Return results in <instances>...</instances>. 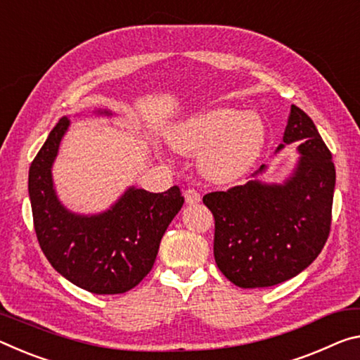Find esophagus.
Returning <instances> with one entry per match:
<instances>
[{"label":"esophagus","mask_w":360,"mask_h":360,"mask_svg":"<svg viewBox=\"0 0 360 360\" xmlns=\"http://www.w3.org/2000/svg\"><path fill=\"white\" fill-rule=\"evenodd\" d=\"M184 198L187 205H195L202 200V195L195 189H187L184 191Z\"/></svg>","instance_id":"1"}]
</instances>
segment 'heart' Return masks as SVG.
Returning <instances> with one entry per match:
<instances>
[{"instance_id":"obj_1","label":"heart","mask_w":360,"mask_h":360,"mask_svg":"<svg viewBox=\"0 0 360 360\" xmlns=\"http://www.w3.org/2000/svg\"><path fill=\"white\" fill-rule=\"evenodd\" d=\"M169 142L182 153H200L210 179L229 182L253 167L266 142V127L255 112L232 107L211 108L179 123Z\"/></svg>"}]
</instances>
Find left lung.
I'll return each mask as SVG.
<instances>
[{
    "mask_svg": "<svg viewBox=\"0 0 360 360\" xmlns=\"http://www.w3.org/2000/svg\"><path fill=\"white\" fill-rule=\"evenodd\" d=\"M296 141L301 142L298 167L283 184L255 179L203 197L214 218V261L237 287L262 288L288 281L327 242L336 178L332 152L312 120L292 105L283 142ZM264 169L262 165L255 174Z\"/></svg>",
    "mask_w": 360,
    "mask_h": 360,
    "instance_id": "8db88e82",
    "label": "left lung"
}]
</instances>
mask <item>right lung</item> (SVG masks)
Returning <instances> with one entry per match:
<instances>
[{
  "label": "right lung",
  "instance_id": "right-lung-1",
  "mask_svg": "<svg viewBox=\"0 0 360 360\" xmlns=\"http://www.w3.org/2000/svg\"><path fill=\"white\" fill-rule=\"evenodd\" d=\"M68 124L67 117L59 120L28 171L38 243L51 266L77 287L94 295L124 293L150 272L160 240L184 197L178 186L162 193L129 187L101 214L68 211L57 198L51 176Z\"/></svg>",
  "mask_w": 360,
  "mask_h": 360
}]
</instances>
